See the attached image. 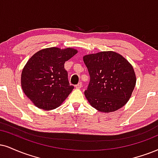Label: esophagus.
I'll return each mask as SVG.
<instances>
[{"label": "esophagus", "mask_w": 158, "mask_h": 158, "mask_svg": "<svg viewBox=\"0 0 158 158\" xmlns=\"http://www.w3.org/2000/svg\"><path fill=\"white\" fill-rule=\"evenodd\" d=\"M81 87H82V83H81V82L78 83L77 85H75V88L76 89H81Z\"/></svg>", "instance_id": "esophagus-1"}]
</instances>
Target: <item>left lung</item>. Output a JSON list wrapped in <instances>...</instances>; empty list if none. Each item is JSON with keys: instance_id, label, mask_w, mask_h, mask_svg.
I'll use <instances>...</instances> for the list:
<instances>
[{"instance_id": "obj_1", "label": "left lung", "mask_w": 158, "mask_h": 158, "mask_svg": "<svg viewBox=\"0 0 158 158\" xmlns=\"http://www.w3.org/2000/svg\"><path fill=\"white\" fill-rule=\"evenodd\" d=\"M90 81L84 94L93 108L104 113L117 110L127 102L136 83L133 66L116 52L83 56Z\"/></svg>"}]
</instances>
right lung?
Returning a JSON list of instances; mask_svg holds the SVG:
<instances>
[{"mask_svg": "<svg viewBox=\"0 0 158 158\" xmlns=\"http://www.w3.org/2000/svg\"><path fill=\"white\" fill-rule=\"evenodd\" d=\"M73 48H49L34 54L23 68L21 85L25 94L38 108H58L74 89L69 85L64 63L77 53Z\"/></svg>", "mask_w": 158, "mask_h": 158, "instance_id": "add662e5", "label": "right lung"}]
</instances>
